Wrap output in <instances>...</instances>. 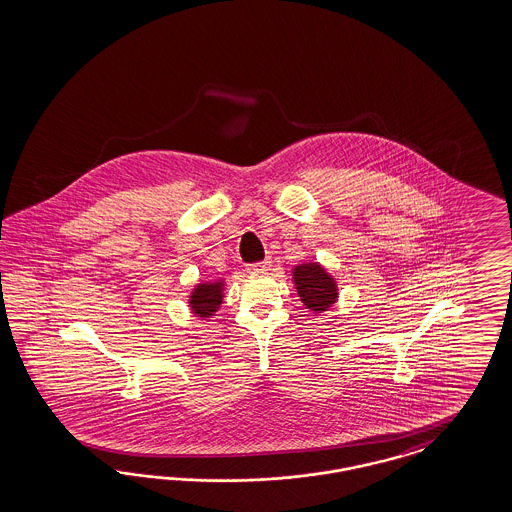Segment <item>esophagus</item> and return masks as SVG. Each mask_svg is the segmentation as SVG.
I'll list each match as a JSON object with an SVG mask.
<instances>
[{
	"label": "esophagus",
	"mask_w": 512,
	"mask_h": 512,
	"mask_svg": "<svg viewBox=\"0 0 512 512\" xmlns=\"http://www.w3.org/2000/svg\"><path fill=\"white\" fill-rule=\"evenodd\" d=\"M270 264H272V259L270 257H266L264 261H259V263L249 264L248 270L249 272H266L268 268H270Z\"/></svg>",
	"instance_id": "1"
}]
</instances>
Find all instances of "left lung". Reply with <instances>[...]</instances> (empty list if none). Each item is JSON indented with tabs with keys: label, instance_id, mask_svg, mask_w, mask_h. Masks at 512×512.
<instances>
[{
	"label": "left lung",
	"instance_id": "obj_1",
	"mask_svg": "<svg viewBox=\"0 0 512 512\" xmlns=\"http://www.w3.org/2000/svg\"><path fill=\"white\" fill-rule=\"evenodd\" d=\"M293 276L298 295L310 310L325 311L336 302V283L319 264L295 266Z\"/></svg>",
	"mask_w": 512,
	"mask_h": 512
}]
</instances>
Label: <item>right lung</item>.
I'll return each mask as SVG.
<instances>
[{
  "label": "right lung",
  "instance_id": "right-lung-1",
  "mask_svg": "<svg viewBox=\"0 0 512 512\" xmlns=\"http://www.w3.org/2000/svg\"><path fill=\"white\" fill-rule=\"evenodd\" d=\"M221 283H201L197 285V289L191 295V310L195 311L201 317H208L214 311H217L219 304H221Z\"/></svg>",
  "mask_w": 512,
  "mask_h": 512
}]
</instances>
